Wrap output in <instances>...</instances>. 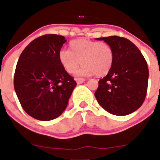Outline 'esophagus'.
Returning a JSON list of instances; mask_svg holds the SVG:
<instances>
[{"label": "esophagus", "instance_id": "esophagus-1", "mask_svg": "<svg viewBox=\"0 0 160 160\" xmlns=\"http://www.w3.org/2000/svg\"><path fill=\"white\" fill-rule=\"evenodd\" d=\"M76 81H77V84H81L85 81V80L83 78H76Z\"/></svg>", "mask_w": 160, "mask_h": 160}]
</instances>
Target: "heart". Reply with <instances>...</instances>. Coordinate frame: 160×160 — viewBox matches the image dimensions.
Instances as JSON below:
<instances>
[{
    "label": "heart",
    "mask_w": 160,
    "mask_h": 160,
    "mask_svg": "<svg viewBox=\"0 0 160 160\" xmlns=\"http://www.w3.org/2000/svg\"><path fill=\"white\" fill-rule=\"evenodd\" d=\"M72 50L62 48L59 52V60L67 72H75L77 76L102 77L108 73L114 62V51L110 45L100 42L80 38L70 43Z\"/></svg>",
    "instance_id": "1"
}]
</instances>
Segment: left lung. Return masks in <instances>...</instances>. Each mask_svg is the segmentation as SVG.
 Listing matches in <instances>:
<instances>
[{
    "label": "left lung",
    "mask_w": 160,
    "mask_h": 160,
    "mask_svg": "<svg viewBox=\"0 0 160 160\" xmlns=\"http://www.w3.org/2000/svg\"><path fill=\"white\" fill-rule=\"evenodd\" d=\"M110 45L114 62L108 73L98 82L94 95L108 112L127 115L138 110L146 98L149 70L140 50L128 39L119 36L98 38Z\"/></svg>",
    "instance_id": "8db88e82"
}]
</instances>
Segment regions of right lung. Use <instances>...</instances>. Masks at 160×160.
<instances>
[{
  "instance_id": "right-lung-1",
  "label": "right lung",
  "mask_w": 160,
  "mask_h": 160,
  "mask_svg": "<svg viewBox=\"0 0 160 160\" xmlns=\"http://www.w3.org/2000/svg\"><path fill=\"white\" fill-rule=\"evenodd\" d=\"M65 37L46 35L31 42L21 54L14 86L24 111L34 118L50 121L61 115L77 83L59 60Z\"/></svg>"
}]
</instances>
